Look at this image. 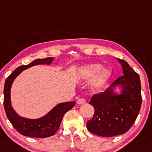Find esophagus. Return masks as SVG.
<instances>
[{"label":"esophagus","instance_id":"esophagus-1","mask_svg":"<svg viewBox=\"0 0 152 152\" xmlns=\"http://www.w3.org/2000/svg\"><path fill=\"white\" fill-rule=\"evenodd\" d=\"M77 103L79 105L84 104V103H86V100H84V99H83V98H79V100H77Z\"/></svg>","mask_w":152,"mask_h":152}]
</instances>
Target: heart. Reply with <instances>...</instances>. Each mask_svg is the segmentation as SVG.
<instances>
[{"instance_id": "1", "label": "heart", "mask_w": 152, "mask_h": 152, "mask_svg": "<svg viewBox=\"0 0 152 152\" xmlns=\"http://www.w3.org/2000/svg\"><path fill=\"white\" fill-rule=\"evenodd\" d=\"M112 73V70L108 67L102 68L100 63H90L79 67L76 72V77L81 81L92 79L89 84V90L92 93H98L105 87Z\"/></svg>"}]
</instances>
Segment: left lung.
<instances>
[{"instance_id":"1","label":"left lung","mask_w":152,"mask_h":152,"mask_svg":"<svg viewBox=\"0 0 152 152\" xmlns=\"http://www.w3.org/2000/svg\"><path fill=\"white\" fill-rule=\"evenodd\" d=\"M123 76L118 78L104 92L94 95L89 104L95 114L87 123L89 132L99 136L112 137L125 133L135 122L141 105L140 77L123 60Z\"/></svg>"}]
</instances>
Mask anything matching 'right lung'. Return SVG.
Segmentation results:
<instances>
[{
    "instance_id": "right-lung-1",
    "label": "right lung",
    "mask_w": 152,
    "mask_h": 152,
    "mask_svg": "<svg viewBox=\"0 0 152 152\" xmlns=\"http://www.w3.org/2000/svg\"><path fill=\"white\" fill-rule=\"evenodd\" d=\"M54 60V57L37 59L28 65H21L16 68L5 81L4 104L6 114L13 127L24 136L47 138L55 135L60 127L64 114L76 104L74 101L60 103L56 105L44 116L37 119H29L21 116L13 108L11 101V89L16 78L23 71L35 65H52Z\"/></svg>"
}]
</instances>
